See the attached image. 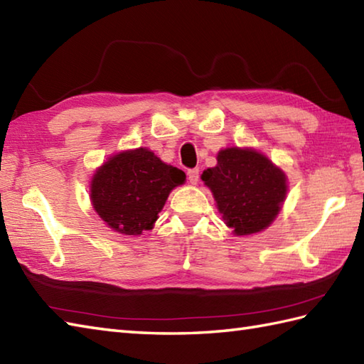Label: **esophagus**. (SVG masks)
I'll return each mask as SVG.
<instances>
[{
	"label": "esophagus",
	"instance_id": "obj_1",
	"mask_svg": "<svg viewBox=\"0 0 364 364\" xmlns=\"http://www.w3.org/2000/svg\"><path fill=\"white\" fill-rule=\"evenodd\" d=\"M188 178H189V183H191V184H197V183H198V178H200L198 168H191V170H188Z\"/></svg>",
	"mask_w": 364,
	"mask_h": 364
}]
</instances>
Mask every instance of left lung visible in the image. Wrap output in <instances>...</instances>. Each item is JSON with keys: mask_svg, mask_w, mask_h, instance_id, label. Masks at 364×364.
Listing matches in <instances>:
<instances>
[{"mask_svg": "<svg viewBox=\"0 0 364 364\" xmlns=\"http://www.w3.org/2000/svg\"><path fill=\"white\" fill-rule=\"evenodd\" d=\"M222 219L236 236L266 230L282 211L288 192L280 167L255 149L228 146L218 153V164L203 170Z\"/></svg>", "mask_w": 364, "mask_h": 364, "instance_id": "left-lung-1", "label": "left lung"}]
</instances>
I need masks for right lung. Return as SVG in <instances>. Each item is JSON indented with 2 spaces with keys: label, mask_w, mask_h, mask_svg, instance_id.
<instances>
[{
  "label": "right lung",
  "mask_w": 364,
  "mask_h": 364,
  "mask_svg": "<svg viewBox=\"0 0 364 364\" xmlns=\"http://www.w3.org/2000/svg\"><path fill=\"white\" fill-rule=\"evenodd\" d=\"M186 181L183 170L162 162L145 146L112 154L90 180V202L107 227L127 236L151 230L172 189Z\"/></svg>",
  "instance_id": "obj_1"
}]
</instances>
